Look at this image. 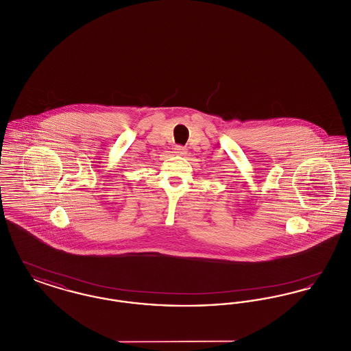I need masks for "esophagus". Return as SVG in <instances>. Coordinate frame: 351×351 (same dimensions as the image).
Returning a JSON list of instances; mask_svg holds the SVG:
<instances>
[{
  "label": "esophagus",
  "mask_w": 351,
  "mask_h": 351,
  "mask_svg": "<svg viewBox=\"0 0 351 351\" xmlns=\"http://www.w3.org/2000/svg\"><path fill=\"white\" fill-rule=\"evenodd\" d=\"M175 154L176 155H185L186 154V149L183 146H175Z\"/></svg>",
  "instance_id": "esophagus-1"
}]
</instances>
